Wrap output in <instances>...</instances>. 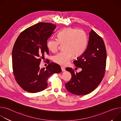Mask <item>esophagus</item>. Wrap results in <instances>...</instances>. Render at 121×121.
<instances>
[{
	"label": "esophagus",
	"mask_w": 121,
	"mask_h": 121,
	"mask_svg": "<svg viewBox=\"0 0 121 121\" xmlns=\"http://www.w3.org/2000/svg\"><path fill=\"white\" fill-rule=\"evenodd\" d=\"M61 68L62 71H63H63H65V68H64V67H62Z\"/></svg>",
	"instance_id": "esophagus-1"
}]
</instances>
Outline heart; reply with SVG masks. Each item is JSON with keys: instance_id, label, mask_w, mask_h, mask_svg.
<instances>
[{"instance_id": "obj_1", "label": "heart", "mask_w": 121, "mask_h": 121, "mask_svg": "<svg viewBox=\"0 0 121 121\" xmlns=\"http://www.w3.org/2000/svg\"><path fill=\"white\" fill-rule=\"evenodd\" d=\"M60 45H63L61 52L56 55L53 61L62 66L66 65L71 59L80 57L84 52L87 45V38L85 32L81 29L67 27L57 34V39H50L47 47L52 52H56Z\"/></svg>"}]
</instances>
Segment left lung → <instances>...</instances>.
Instances as JSON below:
<instances>
[{"mask_svg":"<svg viewBox=\"0 0 121 121\" xmlns=\"http://www.w3.org/2000/svg\"><path fill=\"white\" fill-rule=\"evenodd\" d=\"M107 52L102 38L93 30L89 33L86 50L74 61L77 67L82 69L79 73L70 68L66 70L71 79L65 83L67 90L76 95H85L93 91L102 81L106 69Z\"/></svg>","mask_w":121,"mask_h":121,"instance_id":"1","label":"left lung"}]
</instances>
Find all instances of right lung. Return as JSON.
Here are the masks:
<instances>
[{"label":"right lung","mask_w":121,"mask_h":121,"mask_svg":"<svg viewBox=\"0 0 121 121\" xmlns=\"http://www.w3.org/2000/svg\"><path fill=\"white\" fill-rule=\"evenodd\" d=\"M56 25L39 23L32 26L19 35L12 52L13 69L17 83L29 93H35L45 89L48 80L54 74L61 72L59 65L50 63L45 69L39 68L41 59L48 54V38L56 29Z\"/></svg>","instance_id":"add662e5"}]
</instances>
